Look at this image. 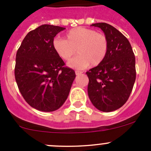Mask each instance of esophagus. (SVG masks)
I'll return each instance as SVG.
<instances>
[{
  "mask_svg": "<svg viewBox=\"0 0 151 151\" xmlns=\"http://www.w3.org/2000/svg\"><path fill=\"white\" fill-rule=\"evenodd\" d=\"M82 73H83V71H75L76 75H80V74H81Z\"/></svg>",
  "mask_w": 151,
  "mask_h": 151,
  "instance_id": "34e87169",
  "label": "esophagus"
}]
</instances>
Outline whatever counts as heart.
<instances>
[{"mask_svg": "<svg viewBox=\"0 0 151 151\" xmlns=\"http://www.w3.org/2000/svg\"><path fill=\"white\" fill-rule=\"evenodd\" d=\"M52 46L58 55L68 61L77 53L79 55L68 62V66L83 69L90 65L96 66L103 62L108 52V39L104 33L91 28L79 27L68 30L65 39L56 38Z\"/></svg>", "mask_w": 151, "mask_h": 151, "instance_id": "heart-1", "label": "heart"}]
</instances>
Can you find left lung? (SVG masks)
I'll return each mask as SVG.
<instances>
[{"label": "left lung", "mask_w": 151, "mask_h": 151, "mask_svg": "<svg viewBox=\"0 0 151 151\" xmlns=\"http://www.w3.org/2000/svg\"><path fill=\"white\" fill-rule=\"evenodd\" d=\"M103 30L108 52L101 63L86 72L88 93L96 109L108 112L127 101L136 79L135 56L129 40L119 30L105 22L92 24Z\"/></svg>", "instance_id": "obj_1"}]
</instances>
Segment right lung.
Segmentation results:
<instances>
[{"instance_id":"obj_1","label":"right lung","mask_w":151,"mask_h":151,"mask_svg":"<svg viewBox=\"0 0 151 151\" xmlns=\"http://www.w3.org/2000/svg\"><path fill=\"white\" fill-rule=\"evenodd\" d=\"M64 29L41 25L29 32L17 52L14 76L18 88L26 102L38 110L59 109L76 77L52 46L55 36Z\"/></svg>"}]
</instances>
